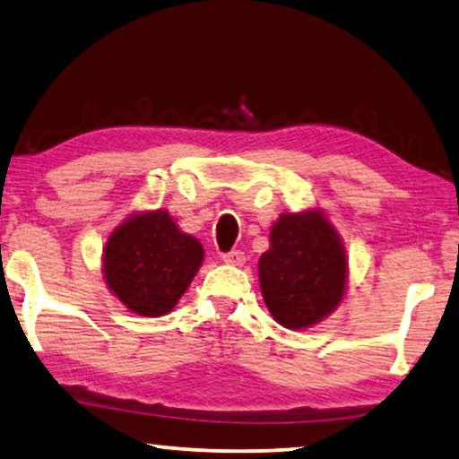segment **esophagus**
<instances>
[{
  "instance_id": "34e87169",
  "label": "esophagus",
  "mask_w": 459,
  "mask_h": 459,
  "mask_svg": "<svg viewBox=\"0 0 459 459\" xmlns=\"http://www.w3.org/2000/svg\"><path fill=\"white\" fill-rule=\"evenodd\" d=\"M221 258H223V263H228V264H231V266H242V264H244V260H246V256H244V252H242V250H231V252H225Z\"/></svg>"
}]
</instances>
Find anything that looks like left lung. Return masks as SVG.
<instances>
[{
    "instance_id": "left-lung-1",
    "label": "left lung",
    "mask_w": 459,
    "mask_h": 459,
    "mask_svg": "<svg viewBox=\"0 0 459 459\" xmlns=\"http://www.w3.org/2000/svg\"><path fill=\"white\" fill-rule=\"evenodd\" d=\"M347 277L341 236L320 209L279 217L271 248L258 260V279L266 307L281 326L309 328L333 314Z\"/></svg>"
}]
</instances>
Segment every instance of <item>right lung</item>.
Listing matches in <instances>:
<instances>
[{
	"instance_id": "add662e5",
	"label": "right lung",
	"mask_w": 459,
	"mask_h": 459,
	"mask_svg": "<svg viewBox=\"0 0 459 459\" xmlns=\"http://www.w3.org/2000/svg\"><path fill=\"white\" fill-rule=\"evenodd\" d=\"M201 264V242L180 231L164 209L125 220L110 234L102 256L110 291L147 318L170 312Z\"/></svg>"
}]
</instances>
